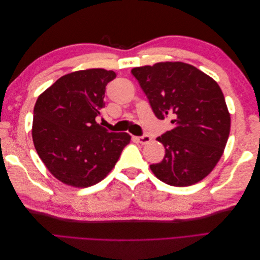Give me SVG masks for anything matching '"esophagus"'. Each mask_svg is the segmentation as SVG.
<instances>
[{
	"instance_id": "esophagus-1",
	"label": "esophagus",
	"mask_w": 260,
	"mask_h": 260,
	"mask_svg": "<svg viewBox=\"0 0 260 260\" xmlns=\"http://www.w3.org/2000/svg\"><path fill=\"white\" fill-rule=\"evenodd\" d=\"M136 140L138 141L139 143H141V144H147V143H149L152 141V139H151V137L149 136H147V135H145V136H142V137H137L136 138Z\"/></svg>"
}]
</instances>
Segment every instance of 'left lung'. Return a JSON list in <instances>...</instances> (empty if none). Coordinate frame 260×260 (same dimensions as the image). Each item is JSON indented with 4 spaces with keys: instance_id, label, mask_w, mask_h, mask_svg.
I'll list each match as a JSON object with an SVG mask.
<instances>
[{
    "instance_id": "8db88e82",
    "label": "left lung",
    "mask_w": 260,
    "mask_h": 260,
    "mask_svg": "<svg viewBox=\"0 0 260 260\" xmlns=\"http://www.w3.org/2000/svg\"><path fill=\"white\" fill-rule=\"evenodd\" d=\"M155 116L174 129L156 140L165 147L153 174L172 186L200 182L216 167L229 138L231 118L223 93L211 77L182 61L156 62L131 70Z\"/></svg>"
}]
</instances>
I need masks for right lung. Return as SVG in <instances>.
<instances>
[{"instance_id": "add662e5", "label": "right lung", "mask_w": 260, "mask_h": 260, "mask_svg": "<svg viewBox=\"0 0 260 260\" xmlns=\"http://www.w3.org/2000/svg\"><path fill=\"white\" fill-rule=\"evenodd\" d=\"M113 70L91 68L60 77L39 95L32 121L36 151L64 184L88 187L113 170L130 143L127 132H108L95 118L104 107Z\"/></svg>"}]
</instances>
